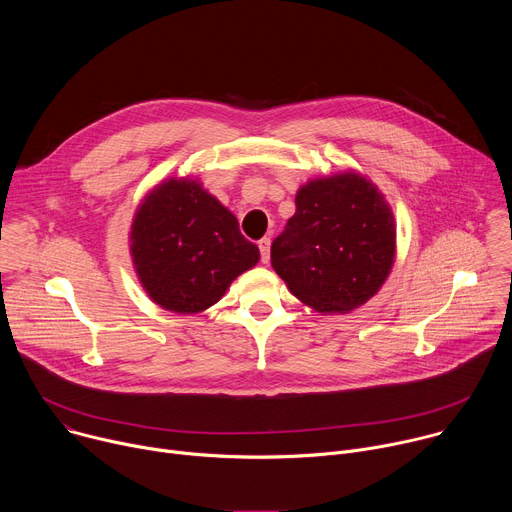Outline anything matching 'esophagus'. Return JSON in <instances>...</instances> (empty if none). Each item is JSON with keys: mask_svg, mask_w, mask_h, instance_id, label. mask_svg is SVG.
I'll return each mask as SVG.
<instances>
[{"mask_svg": "<svg viewBox=\"0 0 512 512\" xmlns=\"http://www.w3.org/2000/svg\"><path fill=\"white\" fill-rule=\"evenodd\" d=\"M259 251H261V261L263 263H269V249H271V239L269 237H263L259 243Z\"/></svg>", "mask_w": 512, "mask_h": 512, "instance_id": "obj_1", "label": "esophagus"}]
</instances>
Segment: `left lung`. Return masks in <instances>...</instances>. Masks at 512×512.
<instances>
[{"label":"left lung","mask_w":512,"mask_h":512,"mask_svg":"<svg viewBox=\"0 0 512 512\" xmlns=\"http://www.w3.org/2000/svg\"><path fill=\"white\" fill-rule=\"evenodd\" d=\"M395 257V221L379 188L354 172L312 180L296 214L271 243V265L318 312L346 314L369 302Z\"/></svg>","instance_id":"8db88e82"}]
</instances>
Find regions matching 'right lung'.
<instances>
[{"instance_id": "1", "label": "right lung", "mask_w": 512, "mask_h": 512, "mask_svg": "<svg viewBox=\"0 0 512 512\" xmlns=\"http://www.w3.org/2000/svg\"><path fill=\"white\" fill-rule=\"evenodd\" d=\"M131 257L150 298L178 314H196L223 298L231 281L259 261L231 210L194 180H168L139 206Z\"/></svg>"}]
</instances>
